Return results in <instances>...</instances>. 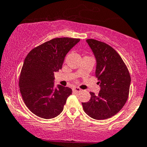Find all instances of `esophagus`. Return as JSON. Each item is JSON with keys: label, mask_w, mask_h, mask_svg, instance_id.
Wrapping results in <instances>:
<instances>
[{"label": "esophagus", "mask_w": 147, "mask_h": 147, "mask_svg": "<svg viewBox=\"0 0 147 147\" xmlns=\"http://www.w3.org/2000/svg\"><path fill=\"white\" fill-rule=\"evenodd\" d=\"M72 90H73V92H75V93H79L81 91V89L80 88L78 87H74L73 88H72Z\"/></svg>", "instance_id": "obj_1"}]
</instances>
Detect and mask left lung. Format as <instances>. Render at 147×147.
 Returning <instances> with one entry per match:
<instances>
[{"label": "left lung", "mask_w": 147, "mask_h": 147, "mask_svg": "<svg viewBox=\"0 0 147 147\" xmlns=\"http://www.w3.org/2000/svg\"><path fill=\"white\" fill-rule=\"evenodd\" d=\"M96 59V77L101 90L98 95L90 92V99L82 103L84 112L95 120L112 117L123 107L129 95L131 75L116 51L105 42L87 39Z\"/></svg>", "instance_id": "8db88e82"}]
</instances>
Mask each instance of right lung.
I'll return each mask as SVG.
<instances>
[{"label":"right lung","mask_w":147,"mask_h":147,"mask_svg":"<svg viewBox=\"0 0 147 147\" xmlns=\"http://www.w3.org/2000/svg\"><path fill=\"white\" fill-rule=\"evenodd\" d=\"M80 39L57 38L34 48L24 59L19 86L27 107L38 117L51 119L62 112L72 89L54 88V72L62 67L64 57Z\"/></svg>","instance_id":"right-lung-1"}]
</instances>
